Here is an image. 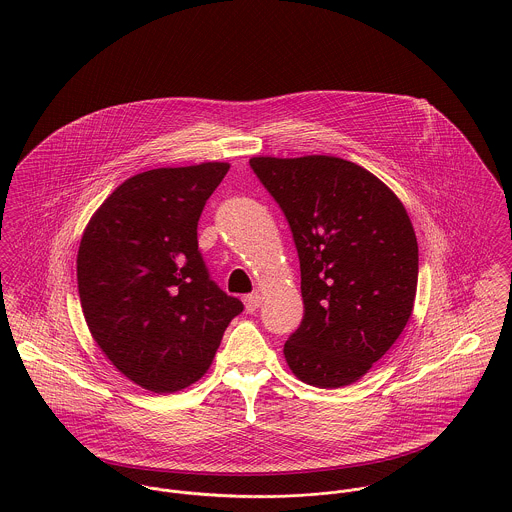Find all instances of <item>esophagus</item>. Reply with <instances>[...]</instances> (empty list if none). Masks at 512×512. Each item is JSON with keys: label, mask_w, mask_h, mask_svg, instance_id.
Returning a JSON list of instances; mask_svg holds the SVG:
<instances>
[{"label": "esophagus", "mask_w": 512, "mask_h": 512, "mask_svg": "<svg viewBox=\"0 0 512 512\" xmlns=\"http://www.w3.org/2000/svg\"><path fill=\"white\" fill-rule=\"evenodd\" d=\"M244 307L248 313H254L260 307V295L258 293H250L244 297Z\"/></svg>", "instance_id": "esophagus-1"}]
</instances>
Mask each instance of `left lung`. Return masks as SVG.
<instances>
[{
    "label": "left lung",
    "instance_id": "8db88e82",
    "mask_svg": "<svg viewBox=\"0 0 512 512\" xmlns=\"http://www.w3.org/2000/svg\"><path fill=\"white\" fill-rule=\"evenodd\" d=\"M292 228L303 321L284 345L317 388L363 378L414 311L418 240L402 201L365 167L333 157L250 159Z\"/></svg>",
    "mask_w": 512,
    "mask_h": 512
}]
</instances>
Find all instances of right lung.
Here are the masks:
<instances>
[{"label": "right lung", "instance_id": "obj_1", "mask_svg": "<svg viewBox=\"0 0 512 512\" xmlns=\"http://www.w3.org/2000/svg\"><path fill=\"white\" fill-rule=\"evenodd\" d=\"M224 161L126 179L90 217L76 280L88 331L128 380L157 394L197 382L242 303L209 278L197 222Z\"/></svg>", "mask_w": 512, "mask_h": 512}]
</instances>
